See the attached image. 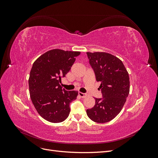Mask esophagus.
Instances as JSON below:
<instances>
[{"instance_id":"1","label":"esophagus","mask_w":158,"mask_h":158,"mask_svg":"<svg viewBox=\"0 0 158 158\" xmlns=\"http://www.w3.org/2000/svg\"><path fill=\"white\" fill-rule=\"evenodd\" d=\"M78 95L80 97V98H85L86 97V94H84V93H82V92H78Z\"/></svg>"}]
</instances>
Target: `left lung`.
I'll list each match as a JSON object with an SVG mask.
<instances>
[{
	"label": "left lung",
	"mask_w": 158,
	"mask_h": 158,
	"mask_svg": "<svg viewBox=\"0 0 158 158\" xmlns=\"http://www.w3.org/2000/svg\"><path fill=\"white\" fill-rule=\"evenodd\" d=\"M89 64L98 82H101L102 98H95V104L86 110L93 121L104 123L111 121L121 112L130 91L128 73L123 62L105 52H87Z\"/></svg>",
	"instance_id": "left-lung-1"
}]
</instances>
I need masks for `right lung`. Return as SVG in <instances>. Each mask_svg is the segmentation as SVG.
Returning a JSON list of instances; mask_svg holds the SVG:
<instances>
[{
	"label": "right lung",
	"instance_id": "obj_1",
	"mask_svg": "<svg viewBox=\"0 0 158 158\" xmlns=\"http://www.w3.org/2000/svg\"><path fill=\"white\" fill-rule=\"evenodd\" d=\"M80 54L79 51L52 49L33 64L29 78L30 98L37 113L47 121L60 123L69 115V105L78 93L62 89L59 83Z\"/></svg>",
	"mask_w": 158,
	"mask_h": 158
}]
</instances>
